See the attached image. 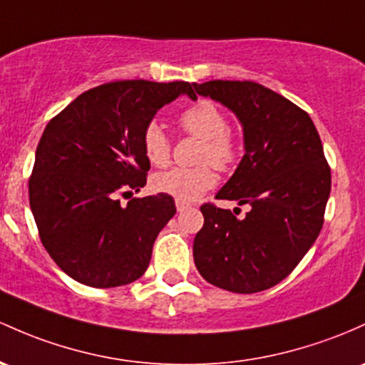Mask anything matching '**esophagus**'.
I'll return each mask as SVG.
<instances>
[{"label": "esophagus", "mask_w": 365, "mask_h": 365, "mask_svg": "<svg viewBox=\"0 0 365 365\" xmlns=\"http://www.w3.org/2000/svg\"><path fill=\"white\" fill-rule=\"evenodd\" d=\"M187 207H189V204H187V202L176 201V211H178V213H182V211L187 210Z\"/></svg>", "instance_id": "esophagus-1"}]
</instances>
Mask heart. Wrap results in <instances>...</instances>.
<instances>
[{
	"instance_id": "heart-1",
	"label": "heart",
	"mask_w": 365,
	"mask_h": 365,
	"mask_svg": "<svg viewBox=\"0 0 365 365\" xmlns=\"http://www.w3.org/2000/svg\"><path fill=\"white\" fill-rule=\"evenodd\" d=\"M183 130L194 137L201 138V163H211L213 166L225 170L237 158V147L234 138L227 133V118L213 102H197L180 115ZM143 150L147 159L155 166H164L170 161L171 143L161 124L150 123L143 131ZM216 175L213 168L202 164L197 168H171L161 171L152 178V187L158 192L171 195L176 201L194 202L201 199L207 190L213 189Z\"/></svg>"
}]
</instances>
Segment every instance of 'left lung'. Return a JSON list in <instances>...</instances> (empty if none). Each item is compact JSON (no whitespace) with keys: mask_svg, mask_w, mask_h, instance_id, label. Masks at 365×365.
<instances>
[{"mask_svg":"<svg viewBox=\"0 0 365 365\" xmlns=\"http://www.w3.org/2000/svg\"><path fill=\"white\" fill-rule=\"evenodd\" d=\"M192 86L241 123L244 155L216 199L251 207L237 218L230 210L201 206L195 267L232 293L265 291L294 270L322 228L331 192L322 142L305 110L258 83L216 79Z\"/></svg>","mask_w":365,"mask_h":365,"instance_id":"obj_1","label":"left lung"}]
</instances>
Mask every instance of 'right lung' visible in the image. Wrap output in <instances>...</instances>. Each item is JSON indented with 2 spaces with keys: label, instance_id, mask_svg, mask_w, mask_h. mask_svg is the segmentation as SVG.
<instances>
[{
  "label": "right lung",
  "instance_id": "1",
  "mask_svg": "<svg viewBox=\"0 0 365 365\" xmlns=\"http://www.w3.org/2000/svg\"><path fill=\"white\" fill-rule=\"evenodd\" d=\"M185 81L109 83L71 102L43 131L29 182V202L48 255L69 277L118 287L142 277L152 246L176 213L171 195L131 199L145 185L150 161L143 131Z\"/></svg>",
  "mask_w": 365,
  "mask_h": 365
}]
</instances>
